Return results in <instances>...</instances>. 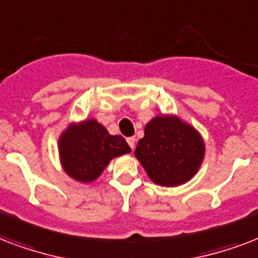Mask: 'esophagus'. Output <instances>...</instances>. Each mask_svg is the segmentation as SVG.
Wrapping results in <instances>:
<instances>
[{"instance_id": "obj_1", "label": "esophagus", "mask_w": 258, "mask_h": 258, "mask_svg": "<svg viewBox=\"0 0 258 258\" xmlns=\"http://www.w3.org/2000/svg\"><path fill=\"white\" fill-rule=\"evenodd\" d=\"M126 141H127V144H129V147H131L132 149H135V147H136V139H135V137H129Z\"/></svg>"}]
</instances>
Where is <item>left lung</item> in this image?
<instances>
[{
    "mask_svg": "<svg viewBox=\"0 0 258 258\" xmlns=\"http://www.w3.org/2000/svg\"><path fill=\"white\" fill-rule=\"evenodd\" d=\"M135 156L155 184L176 187L199 171L205 141L195 127L177 115H156L145 125Z\"/></svg>",
    "mask_w": 258,
    "mask_h": 258,
    "instance_id": "obj_1",
    "label": "left lung"
}]
</instances>
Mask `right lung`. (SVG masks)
Listing matches in <instances>:
<instances>
[{"label": "right lung", "instance_id": "1", "mask_svg": "<svg viewBox=\"0 0 258 258\" xmlns=\"http://www.w3.org/2000/svg\"><path fill=\"white\" fill-rule=\"evenodd\" d=\"M57 149L64 172L81 183H93L113 159L132 151L122 136H111L94 118L70 123Z\"/></svg>", "mask_w": 258, "mask_h": 258}]
</instances>
